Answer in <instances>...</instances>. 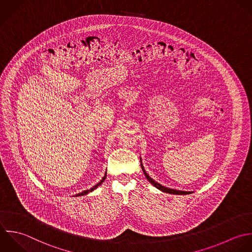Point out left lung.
Wrapping results in <instances>:
<instances>
[{"label": "left lung", "instance_id": "8db88e82", "mask_svg": "<svg viewBox=\"0 0 252 252\" xmlns=\"http://www.w3.org/2000/svg\"><path fill=\"white\" fill-rule=\"evenodd\" d=\"M140 162H141V160H140ZM140 165H141V169H142V171H143V173H144V175H145L147 181H148L151 185H153L155 188H157L158 189H160L161 191L166 192V193H171V194H179V195H183V194L186 195V194H190V193L193 192V191H182V190H178V189H169V188H166V187H164V186L158 184V183L155 182L153 179H151V178L149 177V175L146 173V171L144 170V167H143V165H142V162H141Z\"/></svg>", "mask_w": 252, "mask_h": 252}]
</instances>
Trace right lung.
I'll use <instances>...</instances> for the list:
<instances>
[{
  "label": "right lung",
  "mask_w": 252,
  "mask_h": 252,
  "mask_svg": "<svg viewBox=\"0 0 252 252\" xmlns=\"http://www.w3.org/2000/svg\"><path fill=\"white\" fill-rule=\"evenodd\" d=\"M106 177H107V173H106V174H105V176H104V177H103V179H102V180H101V181H100V182H99V183H98V184H97V185H96V186H94V187H93V188H91V189H87V190H84V191H82V192H80V193H78V194H76V196H82V195H86V194H88V193H89V192H91V191H93V190H94V189H97V188H98V187H99V186H100V185H101V184H102V183H103V182H104V181H105V179H106Z\"/></svg>",
  "instance_id": "add662e5"
}]
</instances>
